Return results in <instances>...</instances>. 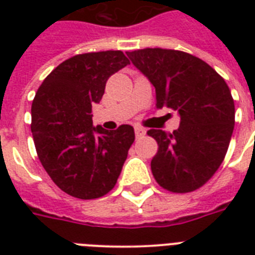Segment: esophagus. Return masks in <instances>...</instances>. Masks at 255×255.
<instances>
[{
  "instance_id": "1",
  "label": "esophagus",
  "mask_w": 255,
  "mask_h": 255,
  "mask_svg": "<svg viewBox=\"0 0 255 255\" xmlns=\"http://www.w3.org/2000/svg\"><path fill=\"white\" fill-rule=\"evenodd\" d=\"M145 133H147V131H145L144 128L135 127V135H136V137H137V139H139V137H143Z\"/></svg>"
}]
</instances>
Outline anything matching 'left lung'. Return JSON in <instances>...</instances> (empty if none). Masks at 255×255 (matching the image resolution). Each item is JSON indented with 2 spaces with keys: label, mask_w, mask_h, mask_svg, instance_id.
Here are the masks:
<instances>
[{
  "label": "left lung",
  "mask_w": 255,
  "mask_h": 255,
  "mask_svg": "<svg viewBox=\"0 0 255 255\" xmlns=\"http://www.w3.org/2000/svg\"><path fill=\"white\" fill-rule=\"evenodd\" d=\"M127 55L156 90V107L172 108L180 127L149 129L159 144L151 161L160 186L174 193L198 189L220 168L234 129V100L216 70L184 51L143 49Z\"/></svg>",
  "instance_id": "8db88e82"
}]
</instances>
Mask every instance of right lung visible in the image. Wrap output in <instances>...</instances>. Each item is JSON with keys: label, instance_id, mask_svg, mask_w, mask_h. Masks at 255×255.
I'll return each instance as SVG.
<instances>
[{"label": "right lung", "instance_id": "add662e5", "mask_svg": "<svg viewBox=\"0 0 255 255\" xmlns=\"http://www.w3.org/2000/svg\"><path fill=\"white\" fill-rule=\"evenodd\" d=\"M129 65L123 51L79 54L46 77L31 104L38 157L57 186L82 200L99 198L115 186L135 140L129 124L107 131L92 126V106L106 82Z\"/></svg>", "mask_w": 255, "mask_h": 255}]
</instances>
